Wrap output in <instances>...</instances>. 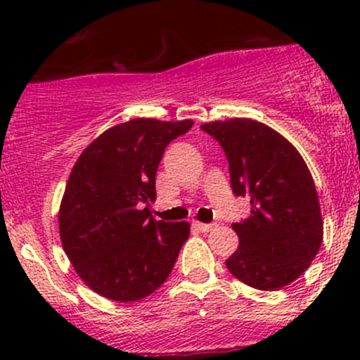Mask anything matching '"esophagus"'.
<instances>
[{
    "label": "esophagus",
    "mask_w": 360,
    "mask_h": 360,
    "mask_svg": "<svg viewBox=\"0 0 360 360\" xmlns=\"http://www.w3.org/2000/svg\"><path fill=\"white\" fill-rule=\"evenodd\" d=\"M193 228L195 230L202 231V233H209V231L214 228V224H205V223H198V221H195Z\"/></svg>",
    "instance_id": "obj_1"
}]
</instances>
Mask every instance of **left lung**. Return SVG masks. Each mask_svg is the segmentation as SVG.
I'll use <instances>...</instances> for the list:
<instances>
[{
  "instance_id": "1",
  "label": "left lung",
  "mask_w": 360,
  "mask_h": 360,
  "mask_svg": "<svg viewBox=\"0 0 360 360\" xmlns=\"http://www.w3.org/2000/svg\"><path fill=\"white\" fill-rule=\"evenodd\" d=\"M230 163L231 190L250 200V216L231 228L238 248L231 275L261 291H277L304 274L322 244L321 205L307 163L285 137L249 118L203 123Z\"/></svg>"
}]
</instances>
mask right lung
Returning a JSON list of instances; mask_svg holds the SVG:
<instances>
[{
    "mask_svg": "<svg viewBox=\"0 0 360 360\" xmlns=\"http://www.w3.org/2000/svg\"><path fill=\"white\" fill-rule=\"evenodd\" d=\"M193 122L136 118L85 148L59 210L64 252L92 291L129 303L157 291L190 237V224L157 221L155 177L167 144Z\"/></svg>",
    "mask_w": 360,
    "mask_h": 360,
    "instance_id": "add662e5",
    "label": "right lung"
}]
</instances>
